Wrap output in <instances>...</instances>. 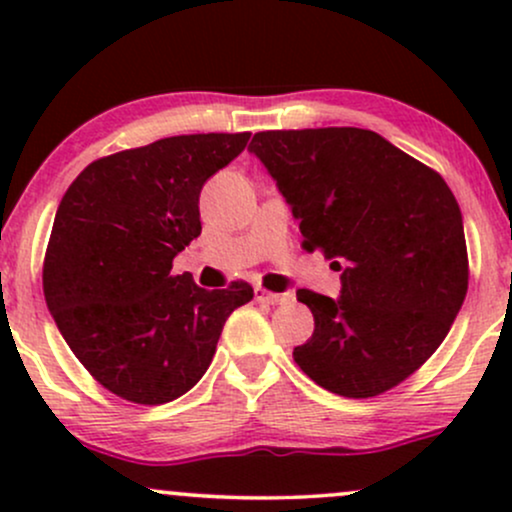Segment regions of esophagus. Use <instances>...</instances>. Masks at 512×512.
Segmentation results:
<instances>
[{"mask_svg":"<svg viewBox=\"0 0 512 512\" xmlns=\"http://www.w3.org/2000/svg\"><path fill=\"white\" fill-rule=\"evenodd\" d=\"M289 293H274V291H267L262 289V286H255V301L260 303H267V305H279V303H286L289 301Z\"/></svg>","mask_w":512,"mask_h":512,"instance_id":"esophagus-1","label":"esophagus"}]
</instances>
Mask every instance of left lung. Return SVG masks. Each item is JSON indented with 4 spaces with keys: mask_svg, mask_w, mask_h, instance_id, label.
<instances>
[{
    "mask_svg": "<svg viewBox=\"0 0 512 512\" xmlns=\"http://www.w3.org/2000/svg\"><path fill=\"white\" fill-rule=\"evenodd\" d=\"M250 151L301 221L303 250L342 272L337 301L296 293L315 332L293 361L349 399L404 383L443 344L467 296V243L448 182L358 127L269 129Z\"/></svg>",
    "mask_w": 512,
    "mask_h": 512,
    "instance_id": "1",
    "label": "left lung"
}]
</instances>
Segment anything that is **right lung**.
Returning a JSON list of instances; mask_svg holds the SVG:
<instances>
[{"label": "right lung", "instance_id": "obj_1", "mask_svg": "<svg viewBox=\"0 0 512 512\" xmlns=\"http://www.w3.org/2000/svg\"><path fill=\"white\" fill-rule=\"evenodd\" d=\"M250 132L180 134L103 156L64 192L43 262L45 301L93 378L134 404L199 383L248 281L199 289L173 257L202 233L199 192Z\"/></svg>", "mask_w": 512, "mask_h": 512}]
</instances>
